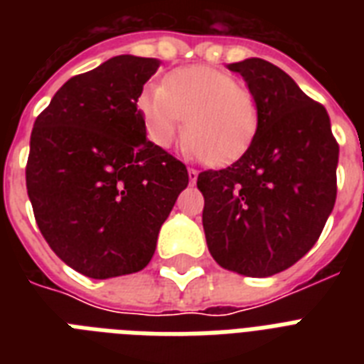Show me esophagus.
Wrapping results in <instances>:
<instances>
[{
	"instance_id": "obj_1",
	"label": "esophagus",
	"mask_w": 364,
	"mask_h": 364,
	"mask_svg": "<svg viewBox=\"0 0 364 364\" xmlns=\"http://www.w3.org/2000/svg\"><path fill=\"white\" fill-rule=\"evenodd\" d=\"M188 179H191V183H196V179H198V171L194 168H188Z\"/></svg>"
}]
</instances>
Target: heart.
Here are the masks:
<instances>
[{
    "label": "heart",
    "instance_id": "obj_1",
    "mask_svg": "<svg viewBox=\"0 0 364 364\" xmlns=\"http://www.w3.org/2000/svg\"><path fill=\"white\" fill-rule=\"evenodd\" d=\"M149 139L170 147L184 117L183 149L191 156H205L210 164L240 159L259 130V104L247 87L227 71L191 65L166 75L162 87H147L137 98Z\"/></svg>",
    "mask_w": 364,
    "mask_h": 364
}]
</instances>
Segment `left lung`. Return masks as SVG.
<instances>
[{
    "mask_svg": "<svg viewBox=\"0 0 364 364\" xmlns=\"http://www.w3.org/2000/svg\"><path fill=\"white\" fill-rule=\"evenodd\" d=\"M259 104V130L223 170L198 176L205 242L215 262L249 277L287 270L304 257L336 202L338 143L325 107L277 65H228Z\"/></svg>",
    "mask_w": 364,
    "mask_h": 364,
    "instance_id": "1",
    "label": "left lung"
}]
</instances>
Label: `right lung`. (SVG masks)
Masks as SVG:
<instances>
[{
	"label": "right lung",
	"mask_w": 364,
	"mask_h": 364,
	"mask_svg": "<svg viewBox=\"0 0 364 364\" xmlns=\"http://www.w3.org/2000/svg\"><path fill=\"white\" fill-rule=\"evenodd\" d=\"M154 58L122 54L71 77L36 119L26 188L43 238L94 279L143 270L187 168L145 137L137 109Z\"/></svg>",
	"instance_id": "right-lung-1"
}]
</instances>
